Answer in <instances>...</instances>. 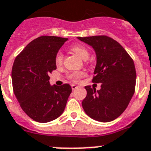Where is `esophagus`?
<instances>
[{"label":"esophagus","instance_id":"1","mask_svg":"<svg viewBox=\"0 0 151 151\" xmlns=\"http://www.w3.org/2000/svg\"><path fill=\"white\" fill-rule=\"evenodd\" d=\"M78 85H71V88H72V90H75L76 88H78Z\"/></svg>","mask_w":151,"mask_h":151}]
</instances>
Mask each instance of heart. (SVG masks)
Returning <instances> with one entry per match:
<instances>
[{
    "instance_id": "b5f03b06",
    "label": "heart",
    "mask_w": 151,
    "mask_h": 151,
    "mask_svg": "<svg viewBox=\"0 0 151 151\" xmlns=\"http://www.w3.org/2000/svg\"><path fill=\"white\" fill-rule=\"evenodd\" d=\"M71 50L73 51L74 53L78 55L81 59H85V60L88 59V57H89V52H88L87 48H85V46L80 45H74L71 47ZM63 53L61 52H59L56 54V55H55V63L57 65L61 64L62 61H63ZM83 75H84L83 72H81V71H73V72H71V73H69L68 78L71 81H73L74 82H77V81H79V79L81 78H82Z\"/></svg>"
}]
</instances>
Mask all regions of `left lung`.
Listing matches in <instances>:
<instances>
[{
  "label": "left lung",
  "mask_w": 151,
  "mask_h": 151,
  "mask_svg": "<svg viewBox=\"0 0 151 151\" xmlns=\"http://www.w3.org/2000/svg\"><path fill=\"white\" fill-rule=\"evenodd\" d=\"M92 46L96 55L92 82L101 83L96 90L85 86L87 96L82 101L85 112L91 118L109 122L118 117L129 105L136 88L134 62L117 41L105 35L78 37Z\"/></svg>",
  "instance_id": "left-lung-1"
}]
</instances>
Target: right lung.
Wrapping results in <instances>:
<instances>
[{"label": "right lung", "mask_w": 151, "mask_h": 151, "mask_svg": "<svg viewBox=\"0 0 151 151\" xmlns=\"http://www.w3.org/2000/svg\"><path fill=\"white\" fill-rule=\"evenodd\" d=\"M67 38L41 36L15 58L12 70L13 91L22 110L35 122L56 119L64 111L72 88L51 85L49 73L56 69L55 55Z\"/></svg>", "instance_id": "right-lung-1"}]
</instances>
